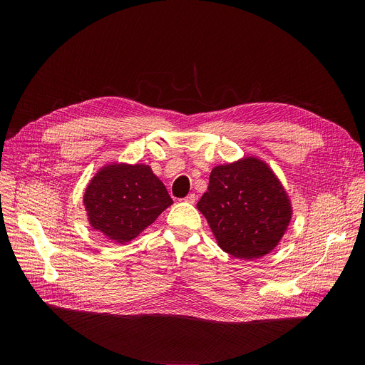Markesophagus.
Returning a JSON list of instances; mask_svg holds the SVG:
<instances>
[{
    "label": "esophagus",
    "instance_id": "34e87169",
    "mask_svg": "<svg viewBox=\"0 0 365 365\" xmlns=\"http://www.w3.org/2000/svg\"><path fill=\"white\" fill-rule=\"evenodd\" d=\"M195 200H197L195 194H189V195H186V198H185V202H189V204H194V202H195Z\"/></svg>",
    "mask_w": 365,
    "mask_h": 365
}]
</instances>
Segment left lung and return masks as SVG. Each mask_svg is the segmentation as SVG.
Listing matches in <instances>:
<instances>
[{"label":"left lung","instance_id":"1","mask_svg":"<svg viewBox=\"0 0 365 365\" xmlns=\"http://www.w3.org/2000/svg\"><path fill=\"white\" fill-rule=\"evenodd\" d=\"M197 208L222 250L242 260L271 253L293 216L290 197L278 176L253 155L216 165Z\"/></svg>","mask_w":365,"mask_h":365}]
</instances>
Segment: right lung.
<instances>
[{
    "instance_id": "right-lung-1",
    "label": "right lung",
    "mask_w": 365,
    "mask_h": 365,
    "mask_svg": "<svg viewBox=\"0 0 365 365\" xmlns=\"http://www.w3.org/2000/svg\"><path fill=\"white\" fill-rule=\"evenodd\" d=\"M90 226L124 244L139 237L173 204L148 164L109 163L98 170L83 197Z\"/></svg>"
}]
</instances>
